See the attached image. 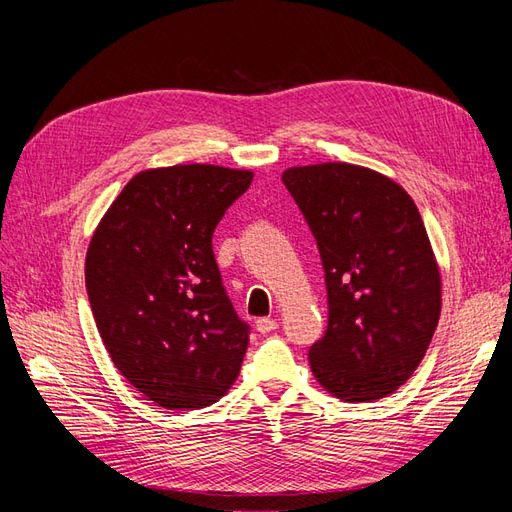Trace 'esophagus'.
Instances as JSON below:
<instances>
[{
  "label": "esophagus",
  "instance_id": "obj_1",
  "mask_svg": "<svg viewBox=\"0 0 512 512\" xmlns=\"http://www.w3.org/2000/svg\"><path fill=\"white\" fill-rule=\"evenodd\" d=\"M277 327H280V324H277V320H273V318H258L256 320V331L262 335L275 331Z\"/></svg>",
  "mask_w": 512,
  "mask_h": 512
}]
</instances>
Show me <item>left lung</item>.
Here are the masks:
<instances>
[{"instance_id":"obj_1","label":"left lung","mask_w":512,"mask_h":512,"mask_svg":"<svg viewBox=\"0 0 512 512\" xmlns=\"http://www.w3.org/2000/svg\"><path fill=\"white\" fill-rule=\"evenodd\" d=\"M282 181L312 228L329 327L309 348L324 391L359 404L389 397L421 365L442 309V280L410 194L376 170L324 162Z\"/></svg>"}]
</instances>
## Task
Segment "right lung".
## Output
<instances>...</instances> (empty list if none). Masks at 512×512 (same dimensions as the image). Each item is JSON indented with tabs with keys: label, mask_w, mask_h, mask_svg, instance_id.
I'll return each instance as SVG.
<instances>
[{
	"label": "right lung",
	"mask_w": 512,
	"mask_h": 512,
	"mask_svg": "<svg viewBox=\"0 0 512 512\" xmlns=\"http://www.w3.org/2000/svg\"><path fill=\"white\" fill-rule=\"evenodd\" d=\"M252 170L177 164L134 175L87 247L85 284L111 361L166 410H198L237 380L250 327L211 237Z\"/></svg>",
	"instance_id": "1"
}]
</instances>
